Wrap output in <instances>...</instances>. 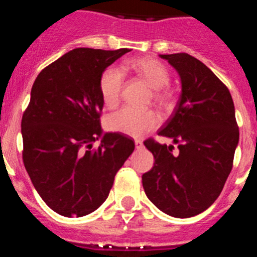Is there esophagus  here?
Instances as JSON below:
<instances>
[{"label":"esophagus","mask_w":257,"mask_h":257,"mask_svg":"<svg viewBox=\"0 0 257 257\" xmlns=\"http://www.w3.org/2000/svg\"><path fill=\"white\" fill-rule=\"evenodd\" d=\"M135 147H136L137 150H141V148H144V142H142L141 140H136V141H135Z\"/></svg>","instance_id":"34e87169"}]
</instances>
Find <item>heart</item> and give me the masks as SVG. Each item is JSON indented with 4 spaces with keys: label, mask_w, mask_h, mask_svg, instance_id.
<instances>
[{
    "label": "heart",
    "mask_w": 257,
    "mask_h": 257,
    "mask_svg": "<svg viewBox=\"0 0 257 257\" xmlns=\"http://www.w3.org/2000/svg\"><path fill=\"white\" fill-rule=\"evenodd\" d=\"M126 71H131L137 78L142 79L150 88L151 97L155 104L162 109H168L173 102V95L167 84L169 83V71L160 60L151 57L131 59L126 63ZM125 86V74L118 68L109 67L101 73L99 79V90L102 102L107 109H113L118 105ZM160 123L157 113L153 110H136L123 107L110 115L106 126L110 131L121 132L134 137H140L146 132L155 130Z\"/></svg>",
    "instance_id": "obj_1"
}]
</instances>
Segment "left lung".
<instances>
[{
	"label": "left lung",
	"instance_id": "obj_1",
	"mask_svg": "<svg viewBox=\"0 0 257 257\" xmlns=\"http://www.w3.org/2000/svg\"><path fill=\"white\" fill-rule=\"evenodd\" d=\"M176 68L182 94L160 136L178 145L148 139L155 165L142 176L148 199L176 218H189L208 209L220 195L239 142L232 97L225 84L200 60L187 53L161 54Z\"/></svg>",
	"mask_w": 257,
	"mask_h": 257
}]
</instances>
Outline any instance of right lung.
Listing matches in <instances>:
<instances>
[{"mask_svg": "<svg viewBox=\"0 0 257 257\" xmlns=\"http://www.w3.org/2000/svg\"><path fill=\"white\" fill-rule=\"evenodd\" d=\"M130 49L76 48L34 80L22 116L26 171L46 204L64 216H84L109 195L117 171L135 150L131 139L101 137V73Z\"/></svg>", "mask_w": 257, "mask_h": 257, "instance_id": "1", "label": "right lung"}]
</instances>
